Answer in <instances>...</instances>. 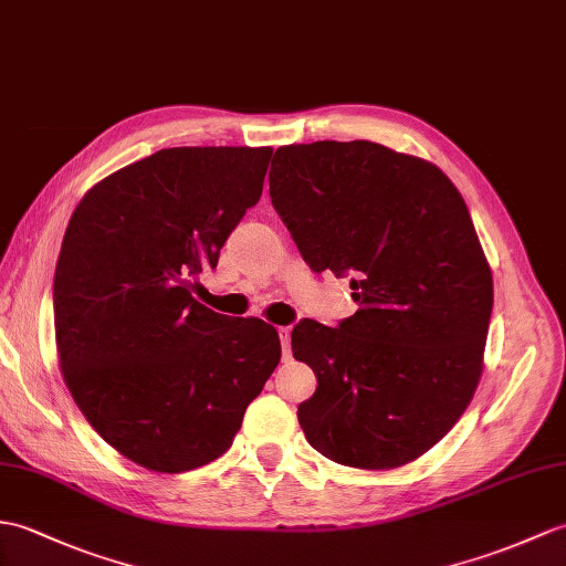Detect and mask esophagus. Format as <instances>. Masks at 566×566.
I'll list each match as a JSON object with an SVG mask.
<instances>
[{"label":"esophagus","instance_id":"esophagus-1","mask_svg":"<svg viewBox=\"0 0 566 566\" xmlns=\"http://www.w3.org/2000/svg\"><path fill=\"white\" fill-rule=\"evenodd\" d=\"M277 333H280L284 359H289V354H292V331H289V327H277Z\"/></svg>","mask_w":566,"mask_h":566}]
</instances>
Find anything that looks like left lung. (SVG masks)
I'll list each match as a JSON object with an SVG mask.
<instances>
[{"instance_id":"8db88e82","label":"left lung","mask_w":566,"mask_h":566,"mask_svg":"<svg viewBox=\"0 0 566 566\" xmlns=\"http://www.w3.org/2000/svg\"><path fill=\"white\" fill-rule=\"evenodd\" d=\"M270 197L311 270L349 274L359 306L337 327L292 331L318 378L301 429L339 465L412 463L482 376L492 272L461 192L433 164L357 139L280 147Z\"/></svg>"}]
</instances>
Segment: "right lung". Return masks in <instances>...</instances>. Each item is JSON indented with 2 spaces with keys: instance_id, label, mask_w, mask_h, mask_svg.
Listing matches in <instances>:
<instances>
[{
  "instance_id": "1",
  "label": "right lung",
  "mask_w": 566,
  "mask_h": 566,
  "mask_svg": "<svg viewBox=\"0 0 566 566\" xmlns=\"http://www.w3.org/2000/svg\"><path fill=\"white\" fill-rule=\"evenodd\" d=\"M270 147H176L115 170L60 248V369L88 424L154 472L217 461L280 364V335L192 296L262 195Z\"/></svg>"
}]
</instances>
